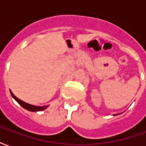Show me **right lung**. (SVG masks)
<instances>
[{"label":"right lung","instance_id":"1","mask_svg":"<svg viewBox=\"0 0 146 146\" xmlns=\"http://www.w3.org/2000/svg\"><path fill=\"white\" fill-rule=\"evenodd\" d=\"M10 92H11V96H12V97L15 98V100L22 107H23L24 109L29 110V111H31V112L43 111V110H44L45 109H47L48 106H33V105L28 104V103H27V102H25L20 100L19 98H18L17 97L15 96V95H14V94H13V93H12L11 91H10Z\"/></svg>","mask_w":146,"mask_h":146}]
</instances>
